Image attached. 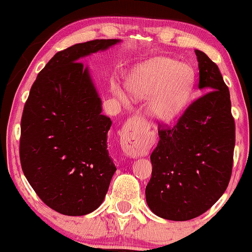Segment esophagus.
Wrapping results in <instances>:
<instances>
[{
	"label": "esophagus",
	"instance_id": "esophagus-1",
	"mask_svg": "<svg viewBox=\"0 0 252 252\" xmlns=\"http://www.w3.org/2000/svg\"><path fill=\"white\" fill-rule=\"evenodd\" d=\"M122 149L124 154L130 158H141L146 156L149 152V144L142 134V129L138 128L132 121L124 124L122 132Z\"/></svg>",
	"mask_w": 252,
	"mask_h": 252
}]
</instances>
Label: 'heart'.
Masks as SVG:
<instances>
[{"label": "heart", "mask_w": 252, "mask_h": 252, "mask_svg": "<svg viewBox=\"0 0 252 252\" xmlns=\"http://www.w3.org/2000/svg\"><path fill=\"white\" fill-rule=\"evenodd\" d=\"M126 88L135 100H146V114L153 123L167 124L182 114L193 90L189 67L167 57H154L132 67ZM112 92L123 104L129 102L124 91L112 85Z\"/></svg>", "instance_id": "1"}]
</instances>
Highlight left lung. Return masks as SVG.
Masks as SVG:
<instances>
[{
  "instance_id": "8db88e82",
  "label": "left lung",
  "mask_w": 252,
  "mask_h": 252,
  "mask_svg": "<svg viewBox=\"0 0 252 252\" xmlns=\"http://www.w3.org/2000/svg\"><path fill=\"white\" fill-rule=\"evenodd\" d=\"M195 56L198 89L206 94L190 104L173 128L158 130L146 187L152 212L174 221L189 220L211 209L232 172L235 121L230 92L218 66L204 52L195 50Z\"/></svg>"
}]
</instances>
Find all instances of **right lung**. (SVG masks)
Wrapping results in <instances>:
<instances>
[{
	"label": "right lung",
	"instance_id": "obj_1",
	"mask_svg": "<svg viewBox=\"0 0 252 252\" xmlns=\"http://www.w3.org/2000/svg\"><path fill=\"white\" fill-rule=\"evenodd\" d=\"M121 41L92 40L58 52L37 74L25 104L22 170L39 198L62 215L97 210L116 172L108 150L112 122L102 115V99L80 60Z\"/></svg>",
	"mask_w": 252,
	"mask_h": 252
}]
</instances>
